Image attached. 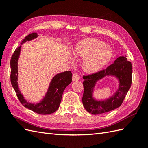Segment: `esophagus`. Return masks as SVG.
<instances>
[{
  "instance_id": "34e87169",
  "label": "esophagus",
  "mask_w": 148,
  "mask_h": 148,
  "mask_svg": "<svg viewBox=\"0 0 148 148\" xmlns=\"http://www.w3.org/2000/svg\"><path fill=\"white\" fill-rule=\"evenodd\" d=\"M80 78H81L80 76L78 74H77V73H74L73 75H72V81H76L79 80Z\"/></svg>"
}]
</instances>
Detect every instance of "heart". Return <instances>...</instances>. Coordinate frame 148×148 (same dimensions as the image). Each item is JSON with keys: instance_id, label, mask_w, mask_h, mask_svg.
<instances>
[{"instance_id": "obj_1", "label": "heart", "mask_w": 148, "mask_h": 148, "mask_svg": "<svg viewBox=\"0 0 148 148\" xmlns=\"http://www.w3.org/2000/svg\"><path fill=\"white\" fill-rule=\"evenodd\" d=\"M73 55L75 57L84 58L83 67L86 71L96 72L111 61L113 51L111 46L103 45L100 40L86 38L77 43L73 49Z\"/></svg>"}]
</instances>
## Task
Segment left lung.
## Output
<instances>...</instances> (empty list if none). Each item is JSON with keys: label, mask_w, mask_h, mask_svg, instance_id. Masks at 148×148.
Listing matches in <instances>:
<instances>
[{"label": "left lung", "mask_w": 148, "mask_h": 148, "mask_svg": "<svg viewBox=\"0 0 148 148\" xmlns=\"http://www.w3.org/2000/svg\"><path fill=\"white\" fill-rule=\"evenodd\" d=\"M132 64L126 56H119L112 64L102 71L84 76L83 103L86 111L93 114L108 112L119 108L123 102L132 80ZM107 75L115 76L119 81V88L111 97L104 101H96L92 97L93 88L97 81Z\"/></svg>", "instance_id": "8db88e82"}]
</instances>
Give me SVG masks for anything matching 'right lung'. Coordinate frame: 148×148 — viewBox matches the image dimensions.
Masks as SVG:
<instances>
[{
	"label": "right lung",
	"instance_id": "add662e5",
	"mask_svg": "<svg viewBox=\"0 0 148 148\" xmlns=\"http://www.w3.org/2000/svg\"><path fill=\"white\" fill-rule=\"evenodd\" d=\"M38 36L37 33H32L25 37L21 45H23L26 41L36 39ZM21 46L16 49L11 59V83L12 86L15 91L18 98L21 103L25 108L32 110V111L39 114H49L55 112L59 108L61 102L62 94L65 88L72 82V74L71 71H65L56 74L51 81L45 97L36 104L27 102L24 97L21 93L18 88V61L20 54Z\"/></svg>",
	"mask_w": 148,
	"mask_h": 148
}]
</instances>
